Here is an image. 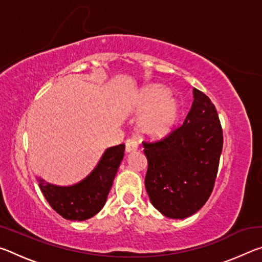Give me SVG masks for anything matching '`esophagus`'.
Listing matches in <instances>:
<instances>
[{"mask_svg":"<svg viewBox=\"0 0 262 262\" xmlns=\"http://www.w3.org/2000/svg\"><path fill=\"white\" fill-rule=\"evenodd\" d=\"M137 147H139V144H137V141L135 139H128L126 141V151L127 152L135 151Z\"/></svg>","mask_w":262,"mask_h":262,"instance_id":"esophagus-1","label":"esophagus"}]
</instances>
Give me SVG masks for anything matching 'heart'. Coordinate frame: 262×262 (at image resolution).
Segmentation results:
<instances>
[{
	"label": "heart",
	"mask_w": 262,
	"mask_h": 262,
	"mask_svg": "<svg viewBox=\"0 0 262 262\" xmlns=\"http://www.w3.org/2000/svg\"><path fill=\"white\" fill-rule=\"evenodd\" d=\"M139 108L147 111L140 121L141 129L150 136H164L172 129L178 119L177 101L167 96L166 89L151 86L142 94Z\"/></svg>",
	"instance_id": "obj_1"
}]
</instances>
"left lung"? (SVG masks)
I'll return each mask as SVG.
<instances>
[{"instance_id":"8db88e82","label":"left lung","mask_w":262,"mask_h":262,"mask_svg":"<svg viewBox=\"0 0 262 262\" xmlns=\"http://www.w3.org/2000/svg\"><path fill=\"white\" fill-rule=\"evenodd\" d=\"M193 97L183 125L163 140L143 142L148 158L145 189L152 206L170 219H186L207 202L223 148L215 105L195 88Z\"/></svg>"}]
</instances>
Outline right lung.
<instances>
[{"label": "right lung", "mask_w": 262, "mask_h": 262, "mask_svg": "<svg viewBox=\"0 0 262 262\" xmlns=\"http://www.w3.org/2000/svg\"><path fill=\"white\" fill-rule=\"evenodd\" d=\"M125 144L108 148L94 171L72 186H56L38 178L43 196L57 214L66 220L91 219L104 207L114 177L123 158Z\"/></svg>", "instance_id": "1"}]
</instances>
